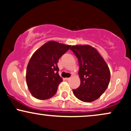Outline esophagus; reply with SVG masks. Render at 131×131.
Returning a JSON list of instances; mask_svg holds the SVG:
<instances>
[{"mask_svg": "<svg viewBox=\"0 0 131 131\" xmlns=\"http://www.w3.org/2000/svg\"><path fill=\"white\" fill-rule=\"evenodd\" d=\"M70 79H71V78H66V80H67V81L70 80Z\"/></svg>", "mask_w": 131, "mask_h": 131, "instance_id": "1", "label": "esophagus"}]
</instances>
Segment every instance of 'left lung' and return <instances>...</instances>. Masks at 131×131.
I'll list each match as a JSON object with an SVG mask.
<instances>
[{"mask_svg":"<svg viewBox=\"0 0 131 131\" xmlns=\"http://www.w3.org/2000/svg\"><path fill=\"white\" fill-rule=\"evenodd\" d=\"M70 49L78 59L81 84L73 94L84 102L99 99L108 86L110 71L101 55L95 49L89 45L73 46Z\"/></svg>","mask_w":131,"mask_h":131,"instance_id":"obj_1","label":"left lung"}]
</instances>
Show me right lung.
Listing matches in <instances>:
<instances>
[{"mask_svg": "<svg viewBox=\"0 0 131 131\" xmlns=\"http://www.w3.org/2000/svg\"><path fill=\"white\" fill-rule=\"evenodd\" d=\"M71 46L55 41L44 43L34 52L26 69V83L32 96L39 100L50 99L56 94L63 81L57 63Z\"/></svg>", "mask_w": 131, "mask_h": 131, "instance_id": "obj_1", "label": "right lung"}]
</instances>
